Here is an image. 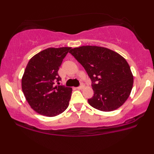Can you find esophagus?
Listing matches in <instances>:
<instances>
[{"mask_svg": "<svg viewBox=\"0 0 154 154\" xmlns=\"http://www.w3.org/2000/svg\"><path fill=\"white\" fill-rule=\"evenodd\" d=\"M84 87H85L84 84L83 83H81V85H80V86H79V87H77L76 88H77L78 90H82V89H83V88H84Z\"/></svg>", "mask_w": 154, "mask_h": 154, "instance_id": "1", "label": "esophagus"}]
</instances>
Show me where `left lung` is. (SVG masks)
Instances as JSON below:
<instances>
[{"label":"left lung","instance_id":"8db88e82","mask_svg":"<svg viewBox=\"0 0 154 154\" xmlns=\"http://www.w3.org/2000/svg\"><path fill=\"white\" fill-rule=\"evenodd\" d=\"M69 52L92 81L94 95L88 100L90 106L100 111H111L125 103L133 85V75L125 58L99 46H81Z\"/></svg>","mask_w":154,"mask_h":154}]
</instances>
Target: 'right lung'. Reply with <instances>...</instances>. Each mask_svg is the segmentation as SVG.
<instances>
[{
  "mask_svg": "<svg viewBox=\"0 0 154 154\" xmlns=\"http://www.w3.org/2000/svg\"><path fill=\"white\" fill-rule=\"evenodd\" d=\"M71 48H49L29 60L22 79V91L35 112L48 117L56 116L66 110L72 88L60 84L58 70Z\"/></svg>",
  "mask_w": 154,
  "mask_h": 154,
  "instance_id": "obj_1",
  "label": "right lung"
}]
</instances>
